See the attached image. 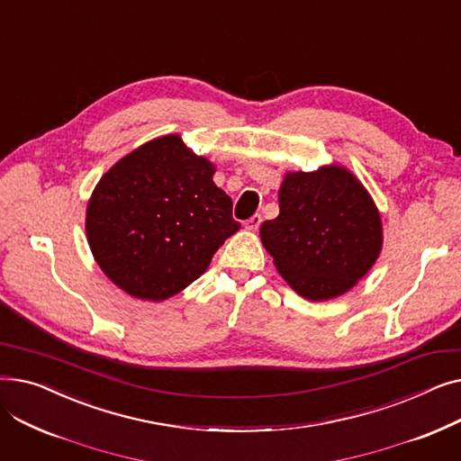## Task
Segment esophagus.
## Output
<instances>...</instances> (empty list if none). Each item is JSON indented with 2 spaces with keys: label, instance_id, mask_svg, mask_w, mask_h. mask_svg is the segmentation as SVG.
Wrapping results in <instances>:
<instances>
[{
  "label": "esophagus",
  "instance_id": "1",
  "mask_svg": "<svg viewBox=\"0 0 461 461\" xmlns=\"http://www.w3.org/2000/svg\"><path fill=\"white\" fill-rule=\"evenodd\" d=\"M259 224H261V214H252L250 218H249V221L245 222V228L247 230H250V231H256L258 228H259Z\"/></svg>",
  "mask_w": 461,
  "mask_h": 461
}]
</instances>
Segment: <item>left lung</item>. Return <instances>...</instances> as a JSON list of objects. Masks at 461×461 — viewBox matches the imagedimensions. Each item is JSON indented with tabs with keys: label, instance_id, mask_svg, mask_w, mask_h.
<instances>
[{
	"label": "left lung",
	"instance_id": "left-lung-1",
	"mask_svg": "<svg viewBox=\"0 0 461 461\" xmlns=\"http://www.w3.org/2000/svg\"><path fill=\"white\" fill-rule=\"evenodd\" d=\"M280 212L259 228L261 243L289 287L308 301L344 295L383 249V222L370 192L348 167L287 172Z\"/></svg>",
	"mask_w": 461,
	"mask_h": 461
}]
</instances>
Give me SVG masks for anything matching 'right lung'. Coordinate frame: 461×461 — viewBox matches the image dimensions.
Here are the masks:
<instances>
[{
    "instance_id": "add662e5",
    "label": "right lung",
    "mask_w": 461,
    "mask_h": 461,
    "mask_svg": "<svg viewBox=\"0 0 461 461\" xmlns=\"http://www.w3.org/2000/svg\"><path fill=\"white\" fill-rule=\"evenodd\" d=\"M214 164L179 134L145 141L96 183L86 233L103 273L131 297L160 303L200 278L240 224Z\"/></svg>"
}]
</instances>
